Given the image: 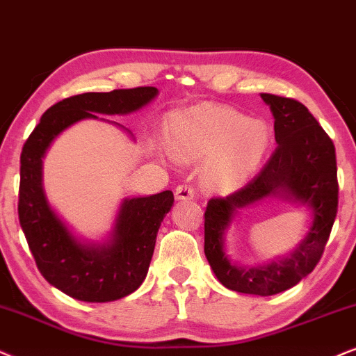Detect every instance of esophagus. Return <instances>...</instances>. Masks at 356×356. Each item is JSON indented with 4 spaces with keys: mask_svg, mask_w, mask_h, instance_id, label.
<instances>
[{
    "mask_svg": "<svg viewBox=\"0 0 356 356\" xmlns=\"http://www.w3.org/2000/svg\"><path fill=\"white\" fill-rule=\"evenodd\" d=\"M175 199L177 200H191L193 199V188L188 184H181L175 188Z\"/></svg>",
    "mask_w": 356,
    "mask_h": 356,
    "instance_id": "esophagus-1",
    "label": "esophagus"
}]
</instances>
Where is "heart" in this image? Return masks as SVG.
Instances as JSON below:
<instances>
[{
  "instance_id": "obj_1",
  "label": "heart",
  "mask_w": 356,
  "mask_h": 356,
  "mask_svg": "<svg viewBox=\"0 0 356 356\" xmlns=\"http://www.w3.org/2000/svg\"><path fill=\"white\" fill-rule=\"evenodd\" d=\"M269 139L266 121L210 103L175 111L168 121V143L174 156L195 161L212 154L204 172L211 187L245 181L266 154Z\"/></svg>"
}]
</instances>
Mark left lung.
<instances>
[{"mask_svg": "<svg viewBox=\"0 0 356 356\" xmlns=\"http://www.w3.org/2000/svg\"><path fill=\"white\" fill-rule=\"evenodd\" d=\"M274 118L277 147L253 181L240 191L211 199L205 210V256L225 287L254 296H274L314 271L330 236L339 207L335 146L302 103L261 93ZM266 198L307 208L309 232L286 257L268 265L243 267L226 253V233L239 210Z\"/></svg>", "mask_w": 356, "mask_h": 356, "instance_id": "left-lung-1", "label": "left lung"}]
</instances>
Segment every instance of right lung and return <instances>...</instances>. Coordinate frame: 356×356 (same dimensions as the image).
Listing matches in <instances>:
<instances>
[{"instance_id":"obj_1","label":"right lung","mask_w":356,"mask_h":356,"mask_svg":"<svg viewBox=\"0 0 356 356\" xmlns=\"http://www.w3.org/2000/svg\"><path fill=\"white\" fill-rule=\"evenodd\" d=\"M157 93L156 87H138L65 98L42 115L22 146L17 204L21 228L40 274L70 298L111 302L136 291L149 269L157 232L172 209L174 195L164 191L124 199L105 241L82 240L49 204L42 181L44 156L54 139L72 124L97 120L95 113L129 115L151 103Z\"/></svg>"}]
</instances>
